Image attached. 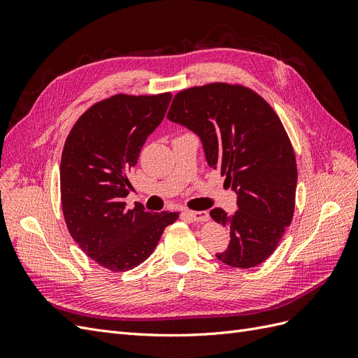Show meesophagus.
I'll return each mask as SVG.
<instances>
[{
	"label": "esophagus",
	"instance_id": "1",
	"mask_svg": "<svg viewBox=\"0 0 358 358\" xmlns=\"http://www.w3.org/2000/svg\"><path fill=\"white\" fill-rule=\"evenodd\" d=\"M187 215L189 216L192 221H197V222L209 220V213L204 212V210H188Z\"/></svg>",
	"mask_w": 358,
	"mask_h": 358
}]
</instances>
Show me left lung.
Wrapping results in <instances>:
<instances>
[{"label":"left lung","mask_w":358,"mask_h":358,"mask_svg":"<svg viewBox=\"0 0 358 358\" xmlns=\"http://www.w3.org/2000/svg\"><path fill=\"white\" fill-rule=\"evenodd\" d=\"M167 117L200 137L208 164L237 194L236 213L210 210L230 229V243L216 258L241 268L262 264L294 213L296 155L280 119L257 92L229 83L180 91Z\"/></svg>","instance_id":"1"}]
</instances>
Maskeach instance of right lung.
Segmentation results:
<instances>
[{
    "mask_svg": "<svg viewBox=\"0 0 358 358\" xmlns=\"http://www.w3.org/2000/svg\"><path fill=\"white\" fill-rule=\"evenodd\" d=\"M171 94H117L95 103L74 124L61 158V201L67 229L82 251L112 272H127L152 254L176 212H146L128 173L161 124Z\"/></svg>",
    "mask_w": 358,
    "mask_h": 358,
    "instance_id": "right-lung-1",
    "label": "right lung"
}]
</instances>
